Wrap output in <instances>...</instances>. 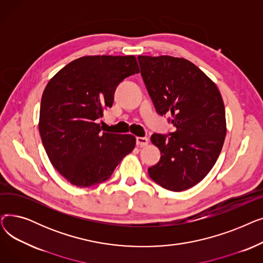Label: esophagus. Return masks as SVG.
<instances>
[{"label":"esophagus","mask_w":263,"mask_h":263,"mask_svg":"<svg viewBox=\"0 0 263 263\" xmlns=\"http://www.w3.org/2000/svg\"><path fill=\"white\" fill-rule=\"evenodd\" d=\"M148 139L147 137H136V145L137 147H144L148 145Z\"/></svg>","instance_id":"1"}]
</instances>
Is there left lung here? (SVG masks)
Returning a JSON list of instances; mask_svg holds the SVG:
<instances>
[{
	"mask_svg": "<svg viewBox=\"0 0 263 263\" xmlns=\"http://www.w3.org/2000/svg\"><path fill=\"white\" fill-rule=\"evenodd\" d=\"M141 73L157 112L171 115L174 132L153 134L160 161L148 174L162 187L181 192L212 170L226 136L225 106L215 83L185 59L139 55Z\"/></svg>",
	"mask_w": 263,
	"mask_h": 263,
	"instance_id": "8db88e82",
	"label": "left lung"
}]
</instances>
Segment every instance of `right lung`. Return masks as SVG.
<instances>
[{
	"mask_svg": "<svg viewBox=\"0 0 263 263\" xmlns=\"http://www.w3.org/2000/svg\"><path fill=\"white\" fill-rule=\"evenodd\" d=\"M133 55H91L66 65L41 97L39 133L50 162L79 187L99 184L132 153L135 136L101 132L98 123L112 107L115 89L139 73Z\"/></svg>",
	"mask_w": 263,
	"mask_h": 263,
	"instance_id": "right-lung-1",
	"label": "right lung"
}]
</instances>
